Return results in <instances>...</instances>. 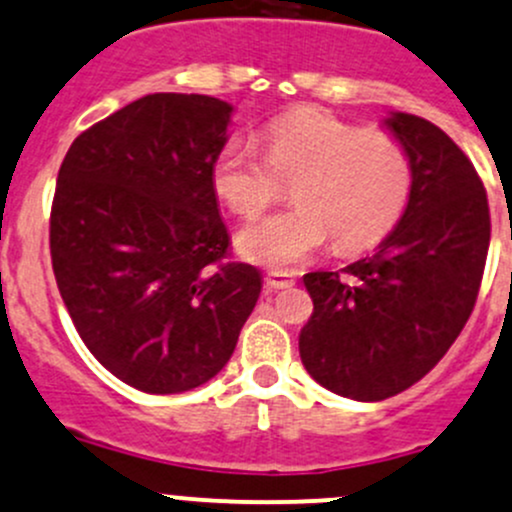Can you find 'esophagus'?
Instances as JSON below:
<instances>
[{
  "mask_svg": "<svg viewBox=\"0 0 512 512\" xmlns=\"http://www.w3.org/2000/svg\"><path fill=\"white\" fill-rule=\"evenodd\" d=\"M266 286L271 288V291H283V288L295 286V278H293V273L273 271V273H268V276H266Z\"/></svg>",
  "mask_w": 512,
  "mask_h": 512,
  "instance_id": "1",
  "label": "esophagus"
}]
</instances>
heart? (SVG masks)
Masks as SVG:
<instances>
[{"label":"heart","instance_id":"1","mask_svg":"<svg viewBox=\"0 0 512 512\" xmlns=\"http://www.w3.org/2000/svg\"><path fill=\"white\" fill-rule=\"evenodd\" d=\"M214 192L239 217H256L291 184L293 209L249 221L236 234L244 258L288 271L328 244L347 254L382 244L407 212L414 162L404 142L328 113L300 110L263 133V152L226 142L212 165Z\"/></svg>","mask_w":512,"mask_h":512}]
</instances>
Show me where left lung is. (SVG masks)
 <instances>
[{
    "label": "left lung",
    "instance_id": "obj_1",
    "mask_svg": "<svg viewBox=\"0 0 512 512\" xmlns=\"http://www.w3.org/2000/svg\"><path fill=\"white\" fill-rule=\"evenodd\" d=\"M414 162L407 212L372 256L305 273L313 315L300 360L318 384L382 402L419 382L471 318L491 244V212L473 162L434 123L387 118Z\"/></svg>",
    "mask_w": 512,
    "mask_h": 512
}]
</instances>
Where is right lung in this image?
Masks as SVG:
<instances>
[{
  "instance_id": "right-lung-1",
  "label": "right lung",
  "mask_w": 512,
  "mask_h": 512,
  "mask_svg": "<svg viewBox=\"0 0 512 512\" xmlns=\"http://www.w3.org/2000/svg\"><path fill=\"white\" fill-rule=\"evenodd\" d=\"M231 105L152 93L83 130L51 204L56 286L93 357L147 394L209 382L261 293L229 261L212 165Z\"/></svg>"
}]
</instances>
